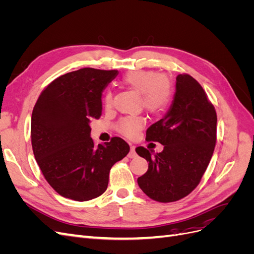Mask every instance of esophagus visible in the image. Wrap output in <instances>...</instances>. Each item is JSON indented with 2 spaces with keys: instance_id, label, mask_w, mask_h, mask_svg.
Returning <instances> with one entry per match:
<instances>
[{
  "instance_id": "obj_1",
  "label": "esophagus",
  "mask_w": 254,
  "mask_h": 254,
  "mask_svg": "<svg viewBox=\"0 0 254 254\" xmlns=\"http://www.w3.org/2000/svg\"><path fill=\"white\" fill-rule=\"evenodd\" d=\"M136 156V152H135V146L134 145H130V151L128 153V157L129 158H134Z\"/></svg>"
}]
</instances>
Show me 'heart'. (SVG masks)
<instances>
[{
	"label": "heart",
	"instance_id": "heart-1",
	"mask_svg": "<svg viewBox=\"0 0 254 254\" xmlns=\"http://www.w3.org/2000/svg\"><path fill=\"white\" fill-rule=\"evenodd\" d=\"M122 82L126 87L140 93L141 105L151 114H162L170 107L173 99V86L166 76L157 75L152 71L133 70L127 72ZM106 109L112 107V94L107 92L104 97ZM145 125V119L142 117L123 118L117 125L120 133L127 137H135Z\"/></svg>",
	"mask_w": 254,
	"mask_h": 254
}]
</instances>
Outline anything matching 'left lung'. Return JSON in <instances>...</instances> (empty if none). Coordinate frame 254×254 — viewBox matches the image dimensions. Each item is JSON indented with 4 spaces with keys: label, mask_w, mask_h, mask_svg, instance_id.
<instances>
[{
    "label": "left lung",
    "mask_w": 254,
    "mask_h": 254,
    "mask_svg": "<svg viewBox=\"0 0 254 254\" xmlns=\"http://www.w3.org/2000/svg\"><path fill=\"white\" fill-rule=\"evenodd\" d=\"M216 129V111L200 83L179 74L170 110L146 131V141L161 143L163 151L151 155L142 146L135 148L148 162V171L137 178L141 190L159 202H174L191 193L213 156Z\"/></svg>",
    "instance_id": "8db88e82"
}]
</instances>
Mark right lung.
Masks as SVG:
<instances>
[{
  "mask_svg": "<svg viewBox=\"0 0 254 254\" xmlns=\"http://www.w3.org/2000/svg\"><path fill=\"white\" fill-rule=\"evenodd\" d=\"M117 75L83 67L59 76L37 99L30 124L34 156L63 197L88 201L101 196L111 167L130 150L119 136L98 145L90 136V121L102 115L103 91Z\"/></svg>",
  "mask_w": 254,
  "mask_h": 254,
  "instance_id": "add662e5",
  "label": "right lung"
}]
</instances>
